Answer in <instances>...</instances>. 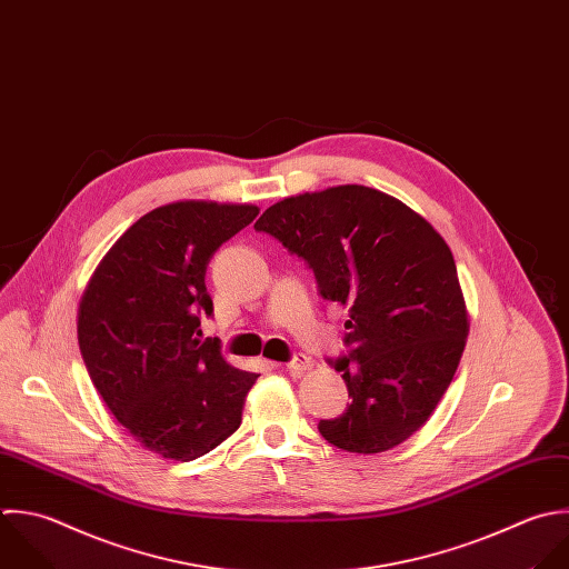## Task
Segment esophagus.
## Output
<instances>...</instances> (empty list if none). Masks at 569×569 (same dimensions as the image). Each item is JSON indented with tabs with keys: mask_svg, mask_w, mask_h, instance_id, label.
Wrapping results in <instances>:
<instances>
[{
	"mask_svg": "<svg viewBox=\"0 0 569 569\" xmlns=\"http://www.w3.org/2000/svg\"><path fill=\"white\" fill-rule=\"evenodd\" d=\"M315 363H312V359L310 357H306V355H297L290 363H286V370L290 372V375H303L306 370H310Z\"/></svg>",
	"mask_w": 569,
	"mask_h": 569,
	"instance_id": "obj_1",
	"label": "esophagus"
}]
</instances>
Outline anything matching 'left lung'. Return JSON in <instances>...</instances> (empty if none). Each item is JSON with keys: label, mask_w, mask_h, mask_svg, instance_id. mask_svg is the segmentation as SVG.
<instances>
[{"label": "left lung", "mask_w": 569, "mask_h": 569, "mask_svg": "<svg viewBox=\"0 0 569 569\" xmlns=\"http://www.w3.org/2000/svg\"><path fill=\"white\" fill-rule=\"evenodd\" d=\"M254 230L306 259L321 297L350 315L355 350L335 370L352 403L319 423L323 439L357 455L410 439L452 383L470 332L446 239L403 201L357 183L286 197Z\"/></svg>", "instance_id": "left-lung-1"}]
</instances>
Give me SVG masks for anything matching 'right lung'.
<instances>
[{
	"label": "right lung",
	"instance_id": "add662e5",
	"mask_svg": "<svg viewBox=\"0 0 569 569\" xmlns=\"http://www.w3.org/2000/svg\"><path fill=\"white\" fill-rule=\"evenodd\" d=\"M257 214L252 203L159 206L114 241L79 301L77 339L97 392L161 459L194 461L241 426L259 375L230 366L199 326L212 315L208 261Z\"/></svg>",
	"mask_w": 569,
	"mask_h": 569
}]
</instances>
